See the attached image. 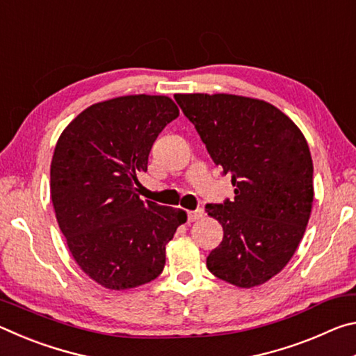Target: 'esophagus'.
<instances>
[{
	"label": "esophagus",
	"instance_id": "1",
	"mask_svg": "<svg viewBox=\"0 0 356 356\" xmlns=\"http://www.w3.org/2000/svg\"><path fill=\"white\" fill-rule=\"evenodd\" d=\"M204 216V210L197 209V210H190L188 212V221H197Z\"/></svg>",
	"mask_w": 356,
	"mask_h": 356
}]
</instances>
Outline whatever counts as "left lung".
I'll return each mask as SVG.
<instances>
[{"label":"left lung","instance_id":"1","mask_svg":"<svg viewBox=\"0 0 356 356\" xmlns=\"http://www.w3.org/2000/svg\"><path fill=\"white\" fill-rule=\"evenodd\" d=\"M236 197L207 204L225 236L207 257L216 278L254 287L278 275L308 226L314 186L303 134L278 108L232 94H176Z\"/></svg>","mask_w":356,"mask_h":356}]
</instances>
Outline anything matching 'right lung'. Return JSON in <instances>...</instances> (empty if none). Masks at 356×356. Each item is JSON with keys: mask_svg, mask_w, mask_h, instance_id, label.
Instances as JSON below:
<instances>
[{"mask_svg": "<svg viewBox=\"0 0 356 356\" xmlns=\"http://www.w3.org/2000/svg\"><path fill=\"white\" fill-rule=\"evenodd\" d=\"M177 116L166 95H124L86 108L56 143L50 193L59 229L83 272L110 291L155 280L186 221L185 210L143 201L135 188L156 136Z\"/></svg>", "mask_w": 356, "mask_h": 356, "instance_id": "right-lung-1", "label": "right lung"}]
</instances>
